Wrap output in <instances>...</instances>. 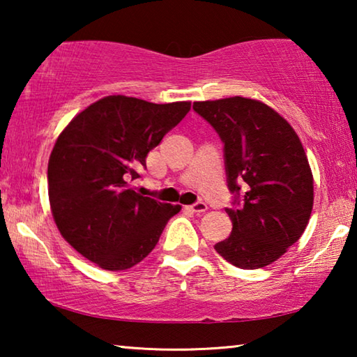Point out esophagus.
I'll return each mask as SVG.
<instances>
[{"instance_id": "obj_1", "label": "esophagus", "mask_w": 357, "mask_h": 357, "mask_svg": "<svg viewBox=\"0 0 357 357\" xmlns=\"http://www.w3.org/2000/svg\"><path fill=\"white\" fill-rule=\"evenodd\" d=\"M190 209L193 211V213H197V214H203V213H206L208 204L203 203V202H198V203H195V204H192Z\"/></svg>"}]
</instances>
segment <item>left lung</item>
Instances as JSON below:
<instances>
[{"label":"left lung","instance_id":"1","mask_svg":"<svg viewBox=\"0 0 357 357\" xmlns=\"http://www.w3.org/2000/svg\"><path fill=\"white\" fill-rule=\"evenodd\" d=\"M225 146L228 187L243 203L227 208L231 234L214 245L241 269L264 268L298 241L310 220L313 174L298 134L261 100L234 98L193 102Z\"/></svg>","mask_w":357,"mask_h":357}]
</instances>
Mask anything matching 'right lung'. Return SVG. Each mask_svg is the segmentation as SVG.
Returning <instances> with one entry per match:
<instances>
[{"label": "right lung", "mask_w": 357, "mask_h": 357, "mask_svg": "<svg viewBox=\"0 0 357 357\" xmlns=\"http://www.w3.org/2000/svg\"><path fill=\"white\" fill-rule=\"evenodd\" d=\"M190 102L153 104L107 96L84 108L56 138L48 159V200L61 236L105 271L146 258L179 204L160 203L132 184L146 155Z\"/></svg>", "instance_id": "add662e5"}]
</instances>
